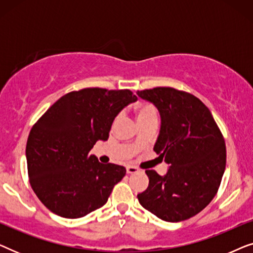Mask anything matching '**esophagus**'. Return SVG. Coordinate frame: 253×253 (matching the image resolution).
<instances>
[{
	"instance_id": "1",
	"label": "esophagus",
	"mask_w": 253,
	"mask_h": 253,
	"mask_svg": "<svg viewBox=\"0 0 253 253\" xmlns=\"http://www.w3.org/2000/svg\"><path fill=\"white\" fill-rule=\"evenodd\" d=\"M139 170H138V168L133 167V166H127L126 167V172L127 174H136V172H138Z\"/></svg>"
}]
</instances>
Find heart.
<instances>
[{"label": "heart", "mask_w": 253, "mask_h": 253, "mask_svg": "<svg viewBox=\"0 0 253 253\" xmlns=\"http://www.w3.org/2000/svg\"><path fill=\"white\" fill-rule=\"evenodd\" d=\"M134 113H136L138 123H141L144 122V121L158 117L157 109H155L154 106L150 105V103H138V105L134 107Z\"/></svg>", "instance_id": "b5f03b06"}]
</instances>
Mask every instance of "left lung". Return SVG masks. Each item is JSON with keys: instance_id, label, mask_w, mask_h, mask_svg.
I'll return each instance as SVG.
<instances>
[{"instance_id": "left-lung-1", "label": "left lung", "mask_w": 253, "mask_h": 253, "mask_svg": "<svg viewBox=\"0 0 253 253\" xmlns=\"http://www.w3.org/2000/svg\"><path fill=\"white\" fill-rule=\"evenodd\" d=\"M153 103L161 127L153 150L169 165L167 174L146 170L147 189L140 205L168 222L190 219L216 195L224 169L226 145L210 109L195 95L172 87L138 91Z\"/></svg>"}]
</instances>
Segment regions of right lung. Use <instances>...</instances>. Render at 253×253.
Wrapping results in <instances>:
<instances>
[{"label": "right lung", "mask_w": 253, "mask_h": 253, "mask_svg": "<svg viewBox=\"0 0 253 253\" xmlns=\"http://www.w3.org/2000/svg\"><path fill=\"white\" fill-rule=\"evenodd\" d=\"M134 101L130 89L84 88L62 96L38 120L27 138V171L48 210L78 219L107 203L126 169L103 165L89 151L108 139L115 117Z\"/></svg>", "instance_id": "1"}]
</instances>
